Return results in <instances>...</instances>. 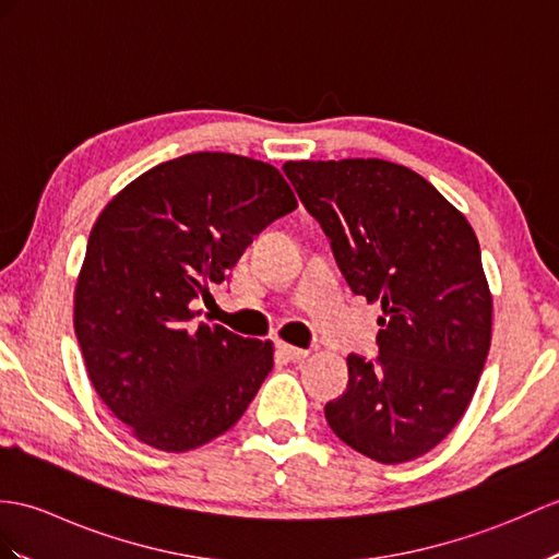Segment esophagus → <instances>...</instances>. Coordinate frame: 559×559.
I'll return each instance as SVG.
<instances>
[{
	"instance_id": "obj_1",
	"label": "esophagus",
	"mask_w": 559,
	"mask_h": 559,
	"mask_svg": "<svg viewBox=\"0 0 559 559\" xmlns=\"http://www.w3.org/2000/svg\"><path fill=\"white\" fill-rule=\"evenodd\" d=\"M278 353H281L285 359H290V361H300V359H305V357L309 355V349L293 347V345H288V343H278Z\"/></svg>"
}]
</instances>
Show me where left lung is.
Segmentation results:
<instances>
[{
	"label": "left lung",
	"mask_w": 559,
	"mask_h": 559,
	"mask_svg": "<svg viewBox=\"0 0 559 559\" xmlns=\"http://www.w3.org/2000/svg\"><path fill=\"white\" fill-rule=\"evenodd\" d=\"M283 171L349 288L383 309L379 357H347V391L326 402V421L381 464L421 457L462 419L490 349L492 302L469 221L426 178L383 159Z\"/></svg>",
	"instance_id": "8db88e82"
}]
</instances>
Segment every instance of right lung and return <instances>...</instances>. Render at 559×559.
Masks as SVG:
<instances>
[{"label": "right lung", "instance_id": "1", "mask_svg": "<svg viewBox=\"0 0 559 559\" xmlns=\"http://www.w3.org/2000/svg\"><path fill=\"white\" fill-rule=\"evenodd\" d=\"M297 206L278 168L186 154L135 178L90 233L73 323L87 376L142 443L186 452L236 424L274 367L271 343L194 321L254 236Z\"/></svg>", "mask_w": 559, "mask_h": 559}]
</instances>
